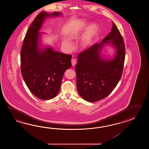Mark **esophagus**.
Here are the masks:
<instances>
[{
	"label": "esophagus",
	"instance_id": "esophagus-1",
	"mask_svg": "<svg viewBox=\"0 0 149 149\" xmlns=\"http://www.w3.org/2000/svg\"><path fill=\"white\" fill-rule=\"evenodd\" d=\"M71 63H72V65L73 66H74V65H76V63H77V60H76V59H75V58H72V60H71Z\"/></svg>",
	"mask_w": 149,
	"mask_h": 149
}]
</instances>
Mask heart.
<instances>
[{
	"mask_svg": "<svg viewBox=\"0 0 149 149\" xmlns=\"http://www.w3.org/2000/svg\"><path fill=\"white\" fill-rule=\"evenodd\" d=\"M86 27V24L84 21H81L78 23L71 29L69 32V36L71 39H76L77 38L79 35L82 32ZM98 31V27L97 25L95 24H93L91 25L87 30H86L85 34L84 35V39L82 40V45L84 46H86L91 41L92 38L95 37ZM62 45L67 50H71L73 48V45L72 43L69 40L64 39L62 42Z\"/></svg>",
	"mask_w": 149,
	"mask_h": 149,
	"instance_id": "1",
	"label": "heart"
}]
</instances>
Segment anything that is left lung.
Listing matches in <instances>:
<instances>
[{
  "label": "left lung",
  "mask_w": 149,
  "mask_h": 149,
  "mask_svg": "<svg viewBox=\"0 0 149 149\" xmlns=\"http://www.w3.org/2000/svg\"><path fill=\"white\" fill-rule=\"evenodd\" d=\"M111 31L100 44L96 43L79 53L76 64L77 87L80 96L89 102H95L108 96L121 78L125 58L124 39L112 22ZM111 43L117 48V53L111 61L99 56L102 46Z\"/></svg>",
  "instance_id": "left-lung-1"
}]
</instances>
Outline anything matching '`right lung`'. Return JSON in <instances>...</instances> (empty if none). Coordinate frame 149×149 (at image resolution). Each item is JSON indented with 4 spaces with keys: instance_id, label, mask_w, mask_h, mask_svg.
Here are the masks:
<instances>
[{
    "instance_id": "1",
    "label": "right lung",
    "mask_w": 149,
    "mask_h": 149,
    "mask_svg": "<svg viewBox=\"0 0 149 149\" xmlns=\"http://www.w3.org/2000/svg\"><path fill=\"white\" fill-rule=\"evenodd\" d=\"M41 12L29 28L21 50V71L30 91L38 98L48 100L58 94L65 71L71 67V55L54 52L51 48L40 50L38 31L46 17L58 16Z\"/></svg>"
}]
</instances>
